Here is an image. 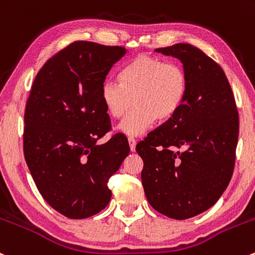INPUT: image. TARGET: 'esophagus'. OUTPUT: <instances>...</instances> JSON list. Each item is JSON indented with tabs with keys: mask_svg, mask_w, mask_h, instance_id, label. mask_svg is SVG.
Wrapping results in <instances>:
<instances>
[{
	"mask_svg": "<svg viewBox=\"0 0 255 255\" xmlns=\"http://www.w3.org/2000/svg\"><path fill=\"white\" fill-rule=\"evenodd\" d=\"M128 143H129V148H130V151H134L135 150V145H136V140L133 136H129L128 138Z\"/></svg>",
	"mask_w": 255,
	"mask_h": 255,
	"instance_id": "34e87169",
	"label": "esophagus"
}]
</instances>
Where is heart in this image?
Masks as SVG:
<instances>
[{
	"label": "heart",
	"mask_w": 255,
	"mask_h": 255,
	"mask_svg": "<svg viewBox=\"0 0 255 255\" xmlns=\"http://www.w3.org/2000/svg\"><path fill=\"white\" fill-rule=\"evenodd\" d=\"M121 83L109 79L103 83L100 98L107 114L121 119L119 130L126 135L143 134L157 121L170 120L177 114L188 93V76L181 64L167 62L155 56H135L123 67Z\"/></svg>",
	"instance_id": "heart-1"
}]
</instances>
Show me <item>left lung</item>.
<instances>
[{
    "instance_id": "8db88e82",
    "label": "left lung",
    "mask_w": 255,
    "mask_h": 255,
    "mask_svg": "<svg viewBox=\"0 0 255 255\" xmlns=\"http://www.w3.org/2000/svg\"><path fill=\"white\" fill-rule=\"evenodd\" d=\"M183 63L188 93L181 109L140 143L141 183L150 205L186 220L211 208L234 173L240 120L224 69L191 44L155 50Z\"/></svg>"
}]
</instances>
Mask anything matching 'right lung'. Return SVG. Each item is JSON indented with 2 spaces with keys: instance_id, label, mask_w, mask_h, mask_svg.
<instances>
[{
  "instance_id": "right-lung-1",
  "label": "right lung",
  "mask_w": 255,
  "mask_h": 255,
  "mask_svg": "<svg viewBox=\"0 0 255 255\" xmlns=\"http://www.w3.org/2000/svg\"><path fill=\"white\" fill-rule=\"evenodd\" d=\"M122 46L74 41L46 61L31 87L24 114V157L40 194L69 219L106 208L107 182L129 154L127 138L96 141L111 129L101 85Z\"/></svg>"
}]
</instances>
